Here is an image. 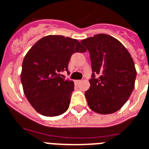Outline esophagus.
I'll use <instances>...</instances> for the list:
<instances>
[{"label":"esophagus","instance_id":"esophagus-1","mask_svg":"<svg viewBox=\"0 0 149 149\" xmlns=\"http://www.w3.org/2000/svg\"><path fill=\"white\" fill-rule=\"evenodd\" d=\"M75 82H76V83H77V84H79V83H80L81 82H82V80H76Z\"/></svg>","mask_w":149,"mask_h":149}]
</instances>
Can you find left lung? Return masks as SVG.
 <instances>
[{
  "label": "left lung",
  "instance_id": "left-lung-1",
  "mask_svg": "<svg viewBox=\"0 0 149 149\" xmlns=\"http://www.w3.org/2000/svg\"><path fill=\"white\" fill-rule=\"evenodd\" d=\"M89 52L92 76L85 92L89 108L100 114L120 109L133 91L136 78L134 61L121 42L100 33L81 41Z\"/></svg>",
  "mask_w": 149,
  "mask_h": 149
}]
</instances>
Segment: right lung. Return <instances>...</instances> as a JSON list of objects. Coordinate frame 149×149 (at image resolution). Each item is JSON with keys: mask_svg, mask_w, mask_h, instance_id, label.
<instances>
[{"mask_svg": "<svg viewBox=\"0 0 149 149\" xmlns=\"http://www.w3.org/2000/svg\"><path fill=\"white\" fill-rule=\"evenodd\" d=\"M86 51L77 40L61 35H48L31 47L23 61L20 79L26 99L40 114L57 116L68 109L74 83L60 72L68 71L72 54Z\"/></svg>", "mask_w": 149, "mask_h": 149, "instance_id": "right-lung-1", "label": "right lung"}]
</instances>
